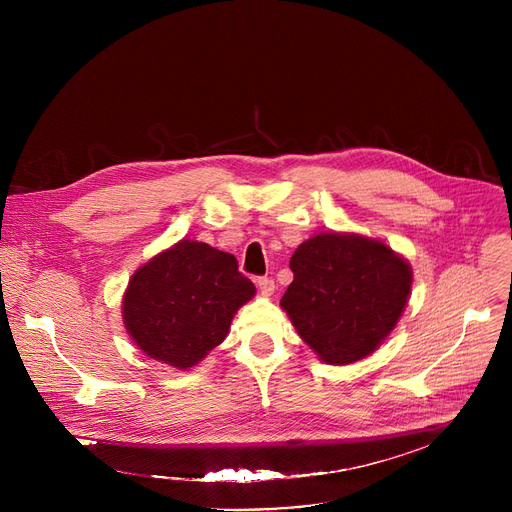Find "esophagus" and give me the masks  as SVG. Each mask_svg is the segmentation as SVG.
Wrapping results in <instances>:
<instances>
[{
	"label": "esophagus",
	"instance_id": "1",
	"mask_svg": "<svg viewBox=\"0 0 512 512\" xmlns=\"http://www.w3.org/2000/svg\"><path fill=\"white\" fill-rule=\"evenodd\" d=\"M257 285H259V291L263 296H271L275 291V281L271 277H257Z\"/></svg>",
	"mask_w": 512,
	"mask_h": 512
}]
</instances>
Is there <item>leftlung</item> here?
I'll list each match as a JSON object with an SVG mask.
<instances>
[{
	"label": "left lung",
	"mask_w": 512,
	"mask_h": 512,
	"mask_svg": "<svg viewBox=\"0 0 512 512\" xmlns=\"http://www.w3.org/2000/svg\"><path fill=\"white\" fill-rule=\"evenodd\" d=\"M294 281L281 308L324 362L350 364L371 354L395 328L411 289V267L387 245L358 235L322 233L289 261Z\"/></svg>",
	"instance_id": "left-lung-1"
}]
</instances>
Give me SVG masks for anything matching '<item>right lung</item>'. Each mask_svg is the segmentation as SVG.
I'll return each instance as SVG.
<instances>
[{"mask_svg":"<svg viewBox=\"0 0 512 512\" xmlns=\"http://www.w3.org/2000/svg\"><path fill=\"white\" fill-rule=\"evenodd\" d=\"M253 294V281L231 253L184 239L133 273L123 320L145 354L190 369L225 340Z\"/></svg>","mask_w":512,"mask_h":512,"instance_id":"1","label":"right lung"}]
</instances>
